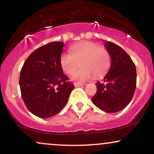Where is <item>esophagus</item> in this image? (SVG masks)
<instances>
[{
    "instance_id": "obj_1",
    "label": "esophagus",
    "mask_w": 154,
    "mask_h": 154,
    "mask_svg": "<svg viewBox=\"0 0 154 154\" xmlns=\"http://www.w3.org/2000/svg\"><path fill=\"white\" fill-rule=\"evenodd\" d=\"M74 85H75V88L80 87V86H83V85H84V84H82V83H78V82H75Z\"/></svg>"
}]
</instances>
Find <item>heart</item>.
<instances>
[{
    "instance_id": "obj_1",
    "label": "heart",
    "mask_w": 154,
    "mask_h": 154,
    "mask_svg": "<svg viewBox=\"0 0 154 154\" xmlns=\"http://www.w3.org/2000/svg\"><path fill=\"white\" fill-rule=\"evenodd\" d=\"M63 70L68 75L74 74L72 79L79 82L88 80L94 75L101 77L107 73L111 65L110 54L106 48L93 42H83L74 45L71 54L63 53L60 58Z\"/></svg>"
}]
</instances>
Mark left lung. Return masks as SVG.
<instances>
[{
  "mask_svg": "<svg viewBox=\"0 0 154 154\" xmlns=\"http://www.w3.org/2000/svg\"><path fill=\"white\" fill-rule=\"evenodd\" d=\"M105 46L110 54L111 67L103 78V83H96L97 92L91 98L102 111L114 113L125 109L131 101L136 88L135 65L130 56L114 43L108 41Z\"/></svg>",
  "mask_w": 154,
  "mask_h": 154,
  "instance_id": "1",
  "label": "left lung"
}]
</instances>
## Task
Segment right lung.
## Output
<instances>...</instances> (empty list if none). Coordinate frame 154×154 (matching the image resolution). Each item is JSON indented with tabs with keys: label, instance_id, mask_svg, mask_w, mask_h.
<instances>
[{
	"label": "right lung",
	"instance_id": "add662e5",
	"mask_svg": "<svg viewBox=\"0 0 154 154\" xmlns=\"http://www.w3.org/2000/svg\"><path fill=\"white\" fill-rule=\"evenodd\" d=\"M63 45L51 42L40 47L29 55L21 69L22 98L28 110L38 117L50 118L60 112L75 88L60 63Z\"/></svg>",
	"mask_w": 154,
	"mask_h": 154
}]
</instances>
